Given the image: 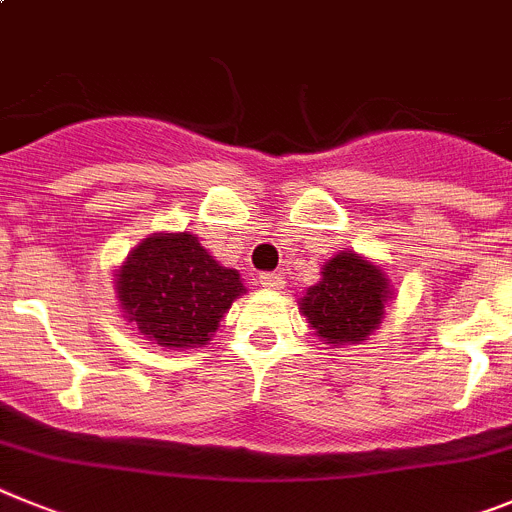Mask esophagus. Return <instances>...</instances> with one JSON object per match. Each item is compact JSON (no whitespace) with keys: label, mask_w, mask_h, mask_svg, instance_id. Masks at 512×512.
<instances>
[{"label":"esophagus","mask_w":512,"mask_h":512,"mask_svg":"<svg viewBox=\"0 0 512 512\" xmlns=\"http://www.w3.org/2000/svg\"><path fill=\"white\" fill-rule=\"evenodd\" d=\"M283 275L281 273H262L260 275V286L268 288V291H281L283 288Z\"/></svg>","instance_id":"esophagus-1"}]
</instances>
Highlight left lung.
<instances>
[{"instance_id":"obj_1","label":"left lung","mask_w":512,"mask_h":512,"mask_svg":"<svg viewBox=\"0 0 512 512\" xmlns=\"http://www.w3.org/2000/svg\"><path fill=\"white\" fill-rule=\"evenodd\" d=\"M386 301L391 288L384 270L348 250L324 262L322 281L306 291L299 309L324 342L350 345L379 327Z\"/></svg>"}]
</instances>
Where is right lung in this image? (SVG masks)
Wrapping results in <instances>:
<instances>
[{"label": "right lung", "instance_id": "1", "mask_svg": "<svg viewBox=\"0 0 512 512\" xmlns=\"http://www.w3.org/2000/svg\"><path fill=\"white\" fill-rule=\"evenodd\" d=\"M237 270L224 268L190 231L151 234L115 273L126 319L162 348H201L242 296Z\"/></svg>", "mask_w": 512, "mask_h": 512}]
</instances>
